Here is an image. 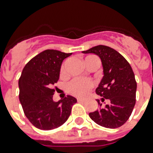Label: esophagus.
Here are the masks:
<instances>
[{"label":"esophagus","instance_id":"obj_1","mask_svg":"<svg viewBox=\"0 0 153 153\" xmlns=\"http://www.w3.org/2000/svg\"><path fill=\"white\" fill-rule=\"evenodd\" d=\"M77 100H78V102H86V100H85V99H82V98H78Z\"/></svg>","mask_w":153,"mask_h":153}]
</instances>
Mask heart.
Segmentation results:
<instances>
[{
    "label": "heart",
    "instance_id": "b5f03b06",
    "mask_svg": "<svg viewBox=\"0 0 153 153\" xmlns=\"http://www.w3.org/2000/svg\"><path fill=\"white\" fill-rule=\"evenodd\" d=\"M92 57H95V56H93V55L87 56L85 59V61ZM63 72H64V65L61 68V73H63ZM92 86H93L92 82L77 78V79H74L73 80H71L68 83L67 91L70 94H71L76 97H84L88 94L90 90L92 88Z\"/></svg>",
    "mask_w": 153,
    "mask_h": 153
}]
</instances>
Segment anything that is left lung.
Segmentation results:
<instances>
[{"mask_svg": "<svg viewBox=\"0 0 153 153\" xmlns=\"http://www.w3.org/2000/svg\"><path fill=\"white\" fill-rule=\"evenodd\" d=\"M82 53H93L100 58L103 77L96 94L102 97V101L103 97L109 100L104 108L97 100L100 108L89 116L99 126L118 128L128 121L136 103L137 82L133 69L120 53L109 47L98 45Z\"/></svg>", "mask_w": 153, "mask_h": 153, "instance_id": "1", "label": "left lung"}]
</instances>
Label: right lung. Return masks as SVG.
I'll use <instances>...</instances> for the list:
<instances>
[{
	"label": "right lung",
	"instance_id": "obj_1",
	"mask_svg": "<svg viewBox=\"0 0 153 153\" xmlns=\"http://www.w3.org/2000/svg\"><path fill=\"white\" fill-rule=\"evenodd\" d=\"M72 53L45 50L32 58L23 69L19 79V99L25 116L42 130H51L64 124L77 99L67 95L53 101L52 86L59 78L62 61Z\"/></svg>",
	"mask_w": 153,
	"mask_h": 153
}]
</instances>
